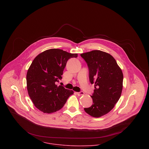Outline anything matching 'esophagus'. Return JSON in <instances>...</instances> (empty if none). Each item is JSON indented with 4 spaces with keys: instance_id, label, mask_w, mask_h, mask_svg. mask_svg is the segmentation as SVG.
<instances>
[{
    "instance_id": "1",
    "label": "esophagus",
    "mask_w": 149,
    "mask_h": 149,
    "mask_svg": "<svg viewBox=\"0 0 149 149\" xmlns=\"http://www.w3.org/2000/svg\"><path fill=\"white\" fill-rule=\"evenodd\" d=\"M77 95H79V96H81V95H84V92H83V91H80V92H77Z\"/></svg>"
}]
</instances>
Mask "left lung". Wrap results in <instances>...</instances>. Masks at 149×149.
Masks as SVG:
<instances>
[{
	"label": "left lung",
	"mask_w": 149,
	"mask_h": 149,
	"mask_svg": "<svg viewBox=\"0 0 149 149\" xmlns=\"http://www.w3.org/2000/svg\"><path fill=\"white\" fill-rule=\"evenodd\" d=\"M80 56L88 67L89 81L95 86L91 96L93 104L84 108V111L99 118L108 113L119 100L123 88V73L115 58L106 52L92 50Z\"/></svg>",
	"instance_id": "1"
}]
</instances>
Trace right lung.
<instances>
[{
	"label": "right lung",
	"instance_id": "obj_1",
	"mask_svg": "<svg viewBox=\"0 0 149 149\" xmlns=\"http://www.w3.org/2000/svg\"><path fill=\"white\" fill-rule=\"evenodd\" d=\"M77 54L51 49L38 54L33 60L26 75L27 89L34 106L44 113H53L61 109L72 90L57 86L69 58Z\"/></svg>",
	"mask_w": 149,
	"mask_h": 149
}]
</instances>
